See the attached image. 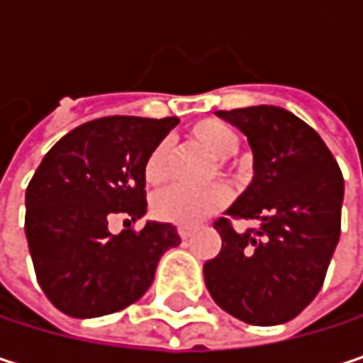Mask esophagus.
I'll use <instances>...</instances> for the list:
<instances>
[{
  "mask_svg": "<svg viewBox=\"0 0 363 363\" xmlns=\"http://www.w3.org/2000/svg\"><path fill=\"white\" fill-rule=\"evenodd\" d=\"M191 233H193V229H191V227H179V235H181L182 240L191 238Z\"/></svg>",
  "mask_w": 363,
  "mask_h": 363,
  "instance_id": "1",
  "label": "esophagus"
}]
</instances>
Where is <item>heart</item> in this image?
Instances as JSON below:
<instances>
[{
  "mask_svg": "<svg viewBox=\"0 0 363 363\" xmlns=\"http://www.w3.org/2000/svg\"><path fill=\"white\" fill-rule=\"evenodd\" d=\"M189 138L201 145L210 155L225 160L238 153L240 134L225 121L218 119H201L191 125ZM170 177V145L162 140L153 147L145 162V181L149 184H162ZM229 201V189L225 184H212L206 189H186V186H168L151 199V212L155 218L172 225L191 227L201 218L214 214L225 208Z\"/></svg>",
  "mask_w": 363,
  "mask_h": 363,
  "instance_id": "obj_1",
  "label": "heart"
}]
</instances>
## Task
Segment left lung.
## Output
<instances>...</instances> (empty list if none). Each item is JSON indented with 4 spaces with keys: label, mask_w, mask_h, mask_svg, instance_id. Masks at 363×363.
<instances>
[{
    "label": "left lung",
    "mask_w": 363,
    "mask_h": 363,
    "mask_svg": "<svg viewBox=\"0 0 363 363\" xmlns=\"http://www.w3.org/2000/svg\"><path fill=\"white\" fill-rule=\"evenodd\" d=\"M252 149L248 189L218 218L223 248L203 264L214 303L252 326L294 320L320 292L340 238L345 181L320 134L294 113L258 105L216 111ZM229 218L256 220L235 232Z\"/></svg>",
    "instance_id": "left-lung-1"
}]
</instances>
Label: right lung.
I'll return each instance as SVG.
<instances>
[{
	"label": "right lung",
	"instance_id": "obj_1",
	"mask_svg": "<svg viewBox=\"0 0 363 363\" xmlns=\"http://www.w3.org/2000/svg\"><path fill=\"white\" fill-rule=\"evenodd\" d=\"M177 117H101L62 136L27 186L25 233L50 303L71 318H101L136 303L153 284L177 227L147 220L113 235L115 216L147 214L145 162ZM130 223V220H128Z\"/></svg>",
	"mask_w": 363,
	"mask_h": 363
}]
</instances>
